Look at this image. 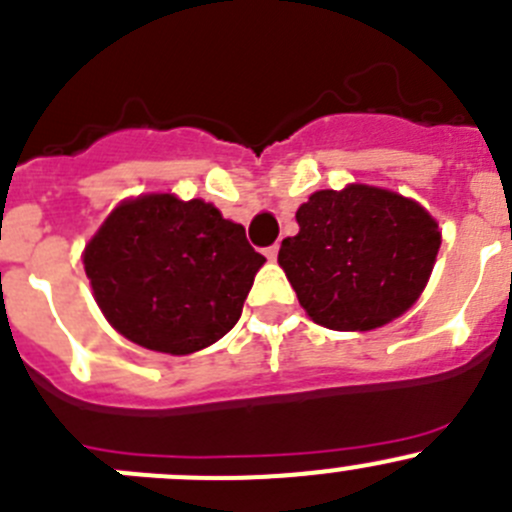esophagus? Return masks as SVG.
Returning a JSON list of instances; mask_svg holds the SVG:
<instances>
[{"label": "esophagus", "instance_id": "34e87169", "mask_svg": "<svg viewBox=\"0 0 512 512\" xmlns=\"http://www.w3.org/2000/svg\"><path fill=\"white\" fill-rule=\"evenodd\" d=\"M266 259H269V261H276V256H279V246H276V243H274V246H269V248H266Z\"/></svg>", "mask_w": 512, "mask_h": 512}]
</instances>
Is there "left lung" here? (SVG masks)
<instances>
[{
  "mask_svg": "<svg viewBox=\"0 0 512 512\" xmlns=\"http://www.w3.org/2000/svg\"><path fill=\"white\" fill-rule=\"evenodd\" d=\"M299 233L279 264L316 324L364 332L405 314L440 251L437 221L410 198L352 183L316 191L296 211Z\"/></svg>",
  "mask_w": 512,
  "mask_h": 512,
  "instance_id": "obj_1",
  "label": "left lung"
}]
</instances>
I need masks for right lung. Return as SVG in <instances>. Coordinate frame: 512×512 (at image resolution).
<instances>
[{"label": "right lung", "instance_id": "add662e5", "mask_svg": "<svg viewBox=\"0 0 512 512\" xmlns=\"http://www.w3.org/2000/svg\"><path fill=\"white\" fill-rule=\"evenodd\" d=\"M82 261L97 306L125 339L193 354L231 332L266 259L211 203L148 193L105 218Z\"/></svg>", "mask_w": 512, "mask_h": 512}]
</instances>
